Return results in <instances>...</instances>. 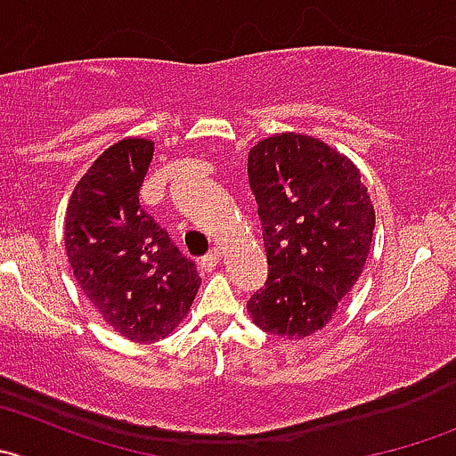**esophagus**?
Segmentation results:
<instances>
[{"label": "esophagus", "mask_w": 456, "mask_h": 456, "mask_svg": "<svg viewBox=\"0 0 456 456\" xmlns=\"http://www.w3.org/2000/svg\"><path fill=\"white\" fill-rule=\"evenodd\" d=\"M219 262H221V253L219 250H210V253L206 255V257L201 259V271H206V273H210V271H215L216 266H219Z\"/></svg>", "instance_id": "obj_1"}]
</instances>
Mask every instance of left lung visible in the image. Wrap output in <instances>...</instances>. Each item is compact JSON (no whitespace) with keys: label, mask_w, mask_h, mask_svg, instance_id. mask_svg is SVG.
Masks as SVG:
<instances>
[{"label":"left lung","mask_w":456,"mask_h":456,"mask_svg":"<svg viewBox=\"0 0 456 456\" xmlns=\"http://www.w3.org/2000/svg\"><path fill=\"white\" fill-rule=\"evenodd\" d=\"M248 181L262 219L268 280L248 315L275 336H314L336 315L370 257L374 201L361 170L336 147L281 132L248 151Z\"/></svg>","instance_id":"1"}]
</instances>
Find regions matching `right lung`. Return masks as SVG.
Returning a JSON list of instances; mask_svg holds the SVG:
<instances>
[{
	"label": "right lung",
	"instance_id": "add662e5",
	"mask_svg": "<svg viewBox=\"0 0 456 456\" xmlns=\"http://www.w3.org/2000/svg\"><path fill=\"white\" fill-rule=\"evenodd\" d=\"M151 156L147 138L107 147L77 181L64 216V248L82 293L134 342L170 336L201 286L194 264L138 201Z\"/></svg>",
	"mask_w": 456,
	"mask_h": 456
}]
</instances>
